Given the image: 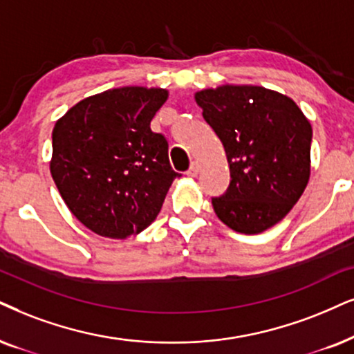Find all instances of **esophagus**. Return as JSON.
Listing matches in <instances>:
<instances>
[{"label":"esophagus","mask_w":354,"mask_h":354,"mask_svg":"<svg viewBox=\"0 0 354 354\" xmlns=\"http://www.w3.org/2000/svg\"><path fill=\"white\" fill-rule=\"evenodd\" d=\"M198 173H199V165H198V163H194V162H192V163H191V168H189V169H187V171H186V174H187V176L194 178V176H198Z\"/></svg>","instance_id":"1"}]
</instances>
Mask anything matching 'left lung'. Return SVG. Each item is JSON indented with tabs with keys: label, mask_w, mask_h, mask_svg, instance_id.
<instances>
[{
	"label": "left lung",
	"mask_w": 354,
	"mask_h": 354,
	"mask_svg": "<svg viewBox=\"0 0 354 354\" xmlns=\"http://www.w3.org/2000/svg\"><path fill=\"white\" fill-rule=\"evenodd\" d=\"M194 100L230 168L229 189L212 199L217 217L245 235L271 229L310 178V122L290 97L253 84L205 88Z\"/></svg>",
	"instance_id": "left-lung-1"
}]
</instances>
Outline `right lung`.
<instances>
[{"instance_id":"right-lung-1","label":"right lung","mask_w":354,"mask_h":354,"mask_svg":"<svg viewBox=\"0 0 354 354\" xmlns=\"http://www.w3.org/2000/svg\"><path fill=\"white\" fill-rule=\"evenodd\" d=\"M167 100L163 88H113L84 97L55 122L52 178L70 212L95 234H140L180 176L167 138L150 129Z\"/></svg>"}]
</instances>
